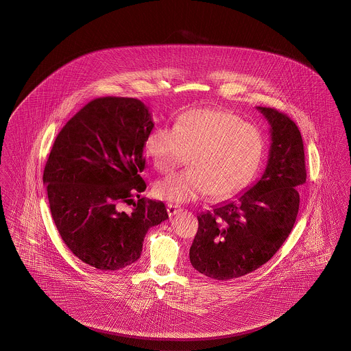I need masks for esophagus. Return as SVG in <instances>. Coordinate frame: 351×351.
Returning <instances> with one entry per match:
<instances>
[{"label":"esophagus","instance_id":"obj_1","mask_svg":"<svg viewBox=\"0 0 351 351\" xmlns=\"http://www.w3.org/2000/svg\"><path fill=\"white\" fill-rule=\"evenodd\" d=\"M181 211L180 206H176V204H167V213L169 216H175L176 213H179Z\"/></svg>","mask_w":351,"mask_h":351}]
</instances>
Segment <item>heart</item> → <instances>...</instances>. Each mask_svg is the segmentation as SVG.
<instances>
[{
    "mask_svg": "<svg viewBox=\"0 0 351 351\" xmlns=\"http://www.w3.org/2000/svg\"><path fill=\"white\" fill-rule=\"evenodd\" d=\"M258 128L223 109H193L173 128L153 130L145 141L153 166L169 173L186 163L191 169L157 181L154 195L166 202L189 203L213 194L225 199L252 179L263 156Z\"/></svg>",
    "mask_w": 351,
    "mask_h": 351,
    "instance_id": "obj_1",
    "label": "heart"
}]
</instances>
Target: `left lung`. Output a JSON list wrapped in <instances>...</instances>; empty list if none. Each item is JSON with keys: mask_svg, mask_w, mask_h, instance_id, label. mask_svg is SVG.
Wrapping results in <instances>:
<instances>
[{"mask_svg": "<svg viewBox=\"0 0 351 351\" xmlns=\"http://www.w3.org/2000/svg\"><path fill=\"white\" fill-rule=\"evenodd\" d=\"M270 125V149L260 180L233 201L198 216L189 257L201 274L217 280L245 276L285 243L306 182L304 143L296 123L274 108L256 106Z\"/></svg>", "mask_w": 351, "mask_h": 351, "instance_id": "obj_1", "label": "left lung"}]
</instances>
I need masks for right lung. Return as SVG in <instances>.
Masks as SVG:
<instances>
[{"instance_id": "obj_1", "label": "right lung", "mask_w": 351, "mask_h": 351, "mask_svg": "<svg viewBox=\"0 0 351 351\" xmlns=\"http://www.w3.org/2000/svg\"><path fill=\"white\" fill-rule=\"evenodd\" d=\"M154 128L132 97H99L55 138L43 170L50 211L64 243L87 265L118 270L138 261L149 228L169 219L163 202L140 198L144 148ZM128 215L119 210L133 202Z\"/></svg>"}]
</instances>
